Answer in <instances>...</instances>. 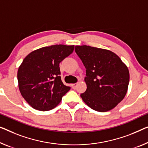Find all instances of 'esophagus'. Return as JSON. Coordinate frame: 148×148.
<instances>
[{"mask_svg": "<svg viewBox=\"0 0 148 148\" xmlns=\"http://www.w3.org/2000/svg\"><path fill=\"white\" fill-rule=\"evenodd\" d=\"M77 86H78V83H75V84H72V88H74V89H75L77 87Z\"/></svg>", "mask_w": 148, "mask_h": 148, "instance_id": "34e87169", "label": "esophagus"}]
</instances>
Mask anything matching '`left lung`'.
<instances>
[{"instance_id": "1", "label": "left lung", "mask_w": 148, "mask_h": 148, "mask_svg": "<svg viewBox=\"0 0 148 148\" xmlns=\"http://www.w3.org/2000/svg\"><path fill=\"white\" fill-rule=\"evenodd\" d=\"M75 52L86 69L84 102L96 111L113 109L127 93L130 81L128 68L115 53L90 46H76Z\"/></svg>"}]
</instances>
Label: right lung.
Wrapping results in <instances>:
<instances>
[{"mask_svg":"<svg viewBox=\"0 0 148 148\" xmlns=\"http://www.w3.org/2000/svg\"><path fill=\"white\" fill-rule=\"evenodd\" d=\"M74 46L56 45L34 50L24 59L17 78L22 96L33 108L48 111L61 102L70 88L61 80L59 64L74 51Z\"/></svg>","mask_w":148,"mask_h":148,"instance_id":"obj_1","label":"right lung"}]
</instances>
